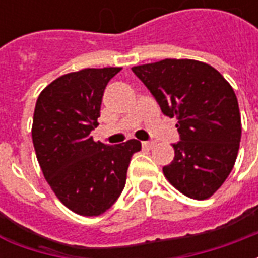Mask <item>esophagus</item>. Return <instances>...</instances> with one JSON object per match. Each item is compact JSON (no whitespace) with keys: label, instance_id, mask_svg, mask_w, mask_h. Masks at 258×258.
<instances>
[{"label":"esophagus","instance_id":"obj_1","mask_svg":"<svg viewBox=\"0 0 258 258\" xmlns=\"http://www.w3.org/2000/svg\"><path fill=\"white\" fill-rule=\"evenodd\" d=\"M155 145H156V144H155L153 141H144V142H142V146H144L145 149H152Z\"/></svg>","mask_w":258,"mask_h":258}]
</instances>
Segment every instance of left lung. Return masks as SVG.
<instances>
[{
	"mask_svg": "<svg viewBox=\"0 0 258 258\" xmlns=\"http://www.w3.org/2000/svg\"><path fill=\"white\" fill-rule=\"evenodd\" d=\"M133 72L168 117L178 118L174 160L166 178L192 199L210 198L232 171L242 135L232 87L220 72L192 59H164Z\"/></svg>",
	"mask_w": 258,
	"mask_h": 258,
	"instance_id": "obj_1",
	"label": "left lung"
}]
</instances>
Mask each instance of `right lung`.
I'll list each match as a JSON object with an SVG mask.
<instances>
[{"mask_svg": "<svg viewBox=\"0 0 258 258\" xmlns=\"http://www.w3.org/2000/svg\"><path fill=\"white\" fill-rule=\"evenodd\" d=\"M120 68L83 69L64 74L37 99L33 145L44 177L58 199L80 216L105 213L123 192L131 156L141 142L110 146L95 142L107 83Z\"/></svg>", "mask_w": 258, "mask_h": 258, "instance_id": "1", "label": "right lung"}]
</instances>
